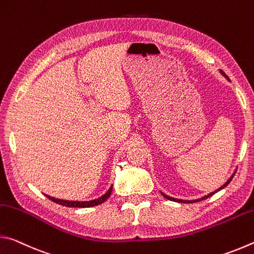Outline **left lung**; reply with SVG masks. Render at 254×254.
I'll return each instance as SVG.
<instances>
[{
    "label": "left lung",
    "instance_id": "obj_1",
    "mask_svg": "<svg viewBox=\"0 0 254 254\" xmlns=\"http://www.w3.org/2000/svg\"><path fill=\"white\" fill-rule=\"evenodd\" d=\"M222 74L223 75H224L225 77H226V78L227 79H229V77H227L226 75H225V72H223L222 71ZM235 175V174H234ZM234 175L233 176H232V177L229 179V180H227V182L224 184V185H223V186L222 187H220V188H218L217 189V190H215V191H213V192H210V194H208L207 196H205V197H203V198H200V199H196V200H183V199H176V198H173V197H169V196H167V195H165V194H162L163 196H165L166 197V198L167 199H169V200H173V201H178V203H196V201H200V200H204V199H206V198H208V197H210V196H213L214 194H215V192H217L218 190H221V189H223V188H224V187H226L227 186V185H229L230 184V182H231V180L232 179H233V177H234Z\"/></svg>",
    "mask_w": 254,
    "mask_h": 254
}]
</instances>
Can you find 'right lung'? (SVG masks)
<instances>
[{"label":"right lung","instance_id":"add662e5","mask_svg":"<svg viewBox=\"0 0 254 254\" xmlns=\"http://www.w3.org/2000/svg\"><path fill=\"white\" fill-rule=\"evenodd\" d=\"M112 192V187L107 190V192H105L104 195L100 198L97 199H94V200H89V201H72V200H63V199H57L55 198V197H50L48 195H46L47 197L50 200L55 201V203H57L59 205H63V206H66V207H81V208H85V207H93V206H97L102 203H104V201L109 198L110 195Z\"/></svg>","mask_w":254,"mask_h":254}]
</instances>
